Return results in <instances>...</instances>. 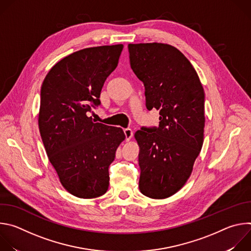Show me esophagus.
Returning a JSON list of instances; mask_svg holds the SVG:
<instances>
[{
    "label": "esophagus",
    "mask_w": 251,
    "mask_h": 251,
    "mask_svg": "<svg viewBox=\"0 0 251 251\" xmlns=\"http://www.w3.org/2000/svg\"><path fill=\"white\" fill-rule=\"evenodd\" d=\"M124 134H125V139H126V141H130L131 138L133 137V131H132L131 129H129V128L124 129Z\"/></svg>",
    "instance_id": "esophagus-1"
}]
</instances>
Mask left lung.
Instances as JSON below:
<instances>
[{"instance_id":"obj_1","label":"left lung","mask_w":251,"mask_h":251,"mask_svg":"<svg viewBox=\"0 0 251 251\" xmlns=\"http://www.w3.org/2000/svg\"><path fill=\"white\" fill-rule=\"evenodd\" d=\"M130 65L144 83L146 107L160 114L158 127L135 133L140 147L139 189L166 199L190 177L203 143L204 91L196 69L177 49L159 43L128 45Z\"/></svg>"}]
</instances>
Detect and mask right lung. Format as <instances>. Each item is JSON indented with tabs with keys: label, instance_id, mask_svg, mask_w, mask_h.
<instances>
[{
	"label": "right lung",
	"instance_id": "right-lung-1",
	"mask_svg": "<svg viewBox=\"0 0 251 251\" xmlns=\"http://www.w3.org/2000/svg\"><path fill=\"white\" fill-rule=\"evenodd\" d=\"M123 45L88 48L55 63L41 89L39 128L49 160L63 188L77 198L104 195L108 168L125 139L121 128L88 117L100 105L106 78L116 68Z\"/></svg>",
	"mask_w": 251,
	"mask_h": 251
}]
</instances>
